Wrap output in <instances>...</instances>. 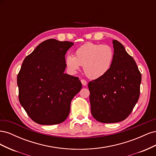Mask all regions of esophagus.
<instances>
[{"label": "esophagus", "mask_w": 156, "mask_h": 156, "mask_svg": "<svg viewBox=\"0 0 156 156\" xmlns=\"http://www.w3.org/2000/svg\"><path fill=\"white\" fill-rule=\"evenodd\" d=\"M81 83H82V84L83 86H86L87 84V82L85 81V80H84V79H82L81 80Z\"/></svg>", "instance_id": "34e87169"}]
</instances>
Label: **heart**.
<instances>
[{
  "label": "heart",
  "instance_id": "1",
  "mask_svg": "<svg viewBox=\"0 0 156 156\" xmlns=\"http://www.w3.org/2000/svg\"><path fill=\"white\" fill-rule=\"evenodd\" d=\"M113 59L114 51L109 45L87 43L75 50V56H66L65 64L72 74L76 73L81 66L87 77L97 79L108 73Z\"/></svg>",
  "mask_w": 156,
  "mask_h": 156
}]
</instances>
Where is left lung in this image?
<instances>
[{"label": "left lung", "mask_w": 156, "mask_h": 156, "mask_svg": "<svg viewBox=\"0 0 156 156\" xmlns=\"http://www.w3.org/2000/svg\"><path fill=\"white\" fill-rule=\"evenodd\" d=\"M114 59L104 76L89 82L91 113L102 123L125 120L140 95L141 74L135 61L119 41L112 40Z\"/></svg>", "instance_id": "left-lung-1"}]
</instances>
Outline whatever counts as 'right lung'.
Masks as SVG:
<instances>
[{
    "label": "right lung",
    "instance_id": "1",
    "mask_svg": "<svg viewBox=\"0 0 156 156\" xmlns=\"http://www.w3.org/2000/svg\"><path fill=\"white\" fill-rule=\"evenodd\" d=\"M74 44L47 40L26 56L17 75L19 100L30 119L41 125L63 122L82 84L64 73L65 55Z\"/></svg>",
    "mask_w": 156,
    "mask_h": 156
}]
</instances>
